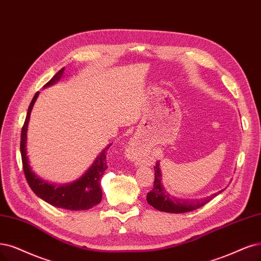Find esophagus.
<instances>
[{"label":"esophagus","instance_id":"1","mask_svg":"<svg viewBox=\"0 0 261 261\" xmlns=\"http://www.w3.org/2000/svg\"><path fill=\"white\" fill-rule=\"evenodd\" d=\"M137 150H138V142L136 139H132L130 144L128 145V148H127V155L131 158L136 157Z\"/></svg>","mask_w":261,"mask_h":261}]
</instances>
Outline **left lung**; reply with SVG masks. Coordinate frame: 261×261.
<instances>
[{
    "mask_svg": "<svg viewBox=\"0 0 261 261\" xmlns=\"http://www.w3.org/2000/svg\"><path fill=\"white\" fill-rule=\"evenodd\" d=\"M155 170V181H153V188L147 194V202L152 207H155L158 211L167 212V213H187L194 210H197L201 206L206 204L212 199L218 196L221 191L225 189H221L215 194L207 196L205 198L201 199H181L177 198L169 194V191L165 188L162 184V173L160 169V161H157L156 166L153 167Z\"/></svg>",
    "mask_w": 261,
    "mask_h": 261,
    "instance_id": "obj_1",
    "label": "left lung"
}]
</instances>
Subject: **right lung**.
I'll return each instance as SVG.
<instances>
[{
	"mask_svg": "<svg viewBox=\"0 0 261 261\" xmlns=\"http://www.w3.org/2000/svg\"><path fill=\"white\" fill-rule=\"evenodd\" d=\"M64 72V67L55 74L53 79L44 85V88L55 85L57 82L61 80ZM40 92H36L33 99L29 105L25 121L21 130V141H20V152L22 159V166L24 175L29 186L31 187L34 194L43 199L47 203H49L56 207L70 210V211H85L99 204L102 200V189L100 186L101 178L104 174L105 170L108 169L106 166V155L108 149L112 144H109L95 158L91 167L87 170L84 174L75 179L72 182L67 184H55V182L45 180L44 178L38 176L32 170L30 166V161L27 155V132L28 125L30 121V115L34 103L37 99Z\"/></svg>",
	"mask_w": 261,
	"mask_h": 261,
	"instance_id": "1",
	"label": "right lung"
}]
</instances>
